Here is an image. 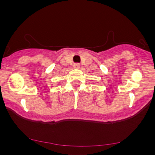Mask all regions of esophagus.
I'll list each match as a JSON object with an SVG mask.
<instances>
[{"mask_svg": "<svg viewBox=\"0 0 155 155\" xmlns=\"http://www.w3.org/2000/svg\"><path fill=\"white\" fill-rule=\"evenodd\" d=\"M74 68H76V69H78V68H80V65L79 63H75L74 65Z\"/></svg>", "mask_w": 155, "mask_h": 155, "instance_id": "esophagus-1", "label": "esophagus"}]
</instances>
